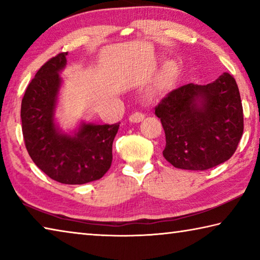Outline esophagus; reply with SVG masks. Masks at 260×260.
Returning <instances> with one entry per match:
<instances>
[{
	"label": "esophagus",
	"mask_w": 260,
	"mask_h": 260,
	"mask_svg": "<svg viewBox=\"0 0 260 260\" xmlns=\"http://www.w3.org/2000/svg\"><path fill=\"white\" fill-rule=\"evenodd\" d=\"M144 119V114L141 112H135L129 116V121L131 122H140Z\"/></svg>",
	"instance_id": "obj_1"
}]
</instances>
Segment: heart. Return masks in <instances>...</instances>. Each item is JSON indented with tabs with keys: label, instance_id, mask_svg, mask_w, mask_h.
Returning a JSON list of instances; mask_svg holds the SVG:
<instances>
[{
	"label": "heart",
	"instance_id": "obj_1",
	"mask_svg": "<svg viewBox=\"0 0 260 260\" xmlns=\"http://www.w3.org/2000/svg\"><path fill=\"white\" fill-rule=\"evenodd\" d=\"M180 74V68L175 61H169L161 69L159 76V87L167 88L177 80Z\"/></svg>",
	"mask_w": 260,
	"mask_h": 260
}]
</instances>
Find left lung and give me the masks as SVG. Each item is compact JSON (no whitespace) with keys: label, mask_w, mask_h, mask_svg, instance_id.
Instances as JSON below:
<instances>
[{"label":"left lung","mask_w":260,"mask_h":260,"mask_svg":"<svg viewBox=\"0 0 260 260\" xmlns=\"http://www.w3.org/2000/svg\"><path fill=\"white\" fill-rule=\"evenodd\" d=\"M165 131L162 156L174 167L204 171L234 155L243 134V109L235 79L222 73L208 85L188 83L155 108Z\"/></svg>","instance_id":"obj_1"}]
</instances>
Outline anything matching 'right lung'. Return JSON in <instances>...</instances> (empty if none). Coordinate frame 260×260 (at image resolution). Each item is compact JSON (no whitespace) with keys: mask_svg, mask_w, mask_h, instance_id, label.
Masks as SVG:
<instances>
[{"mask_svg":"<svg viewBox=\"0 0 260 260\" xmlns=\"http://www.w3.org/2000/svg\"><path fill=\"white\" fill-rule=\"evenodd\" d=\"M68 52L42 65L21 101V128L25 146L34 164L48 177L65 184L95 181L112 162V143L119 122L96 125L81 121L72 133L57 125L55 113Z\"/></svg>","mask_w":260,"mask_h":260,"instance_id":"add662e5","label":"right lung"}]
</instances>
